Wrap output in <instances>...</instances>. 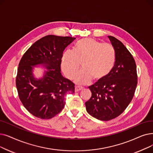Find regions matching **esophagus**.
<instances>
[{"label":"esophagus","instance_id":"34e87169","mask_svg":"<svg viewBox=\"0 0 153 153\" xmlns=\"http://www.w3.org/2000/svg\"><path fill=\"white\" fill-rule=\"evenodd\" d=\"M83 89V87H82V86H80V85H76L75 87V91L76 92H78L79 91H81Z\"/></svg>","mask_w":153,"mask_h":153}]
</instances>
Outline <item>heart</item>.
<instances>
[{"label": "heart", "instance_id": "b5f03b06", "mask_svg": "<svg viewBox=\"0 0 153 153\" xmlns=\"http://www.w3.org/2000/svg\"><path fill=\"white\" fill-rule=\"evenodd\" d=\"M116 61V51L108 43H102L92 38L78 41L74 51H66L62 59V69L65 76L72 79L80 68L82 69L76 75V82L87 84L92 78L100 81L107 76Z\"/></svg>", "mask_w": 153, "mask_h": 153}]
</instances>
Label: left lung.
<instances>
[{"label":"left lung","mask_w":153,"mask_h":153,"mask_svg":"<svg viewBox=\"0 0 153 153\" xmlns=\"http://www.w3.org/2000/svg\"><path fill=\"white\" fill-rule=\"evenodd\" d=\"M108 37L116 51L114 65L105 78L89 86L92 96L85 103L88 113L101 121L123 113L133 98L137 84L134 57L120 41Z\"/></svg>","instance_id":"8db88e82"}]
</instances>
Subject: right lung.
<instances>
[{
	"label": "right lung",
	"mask_w": 153,
	"mask_h": 153,
	"mask_svg": "<svg viewBox=\"0 0 153 153\" xmlns=\"http://www.w3.org/2000/svg\"><path fill=\"white\" fill-rule=\"evenodd\" d=\"M76 38L46 36L33 44L19 64L16 84L20 100L30 114L48 119L61 112L65 104V96L74 93L75 84L61 73L64 49ZM38 64H45L48 71L37 80L32 69Z\"/></svg>",
	"instance_id": "obj_1"
}]
</instances>
